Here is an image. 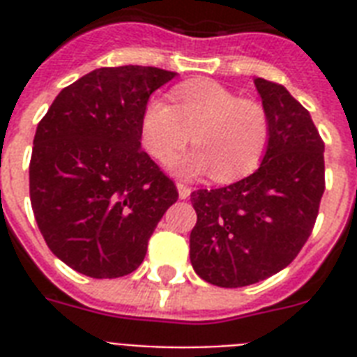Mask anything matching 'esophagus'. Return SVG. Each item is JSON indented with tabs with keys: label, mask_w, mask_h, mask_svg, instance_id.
<instances>
[{
	"label": "esophagus",
	"mask_w": 357,
	"mask_h": 357,
	"mask_svg": "<svg viewBox=\"0 0 357 357\" xmlns=\"http://www.w3.org/2000/svg\"><path fill=\"white\" fill-rule=\"evenodd\" d=\"M178 195H179V198H181V200H187V198L190 196V189L187 187V185L178 183Z\"/></svg>",
	"instance_id": "1"
}]
</instances>
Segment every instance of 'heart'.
Returning <instances> with one entry per match:
<instances>
[{
  "label": "heart",
  "mask_w": 357,
  "mask_h": 357,
  "mask_svg": "<svg viewBox=\"0 0 357 357\" xmlns=\"http://www.w3.org/2000/svg\"><path fill=\"white\" fill-rule=\"evenodd\" d=\"M174 105L155 98L140 120L142 146L157 161H168L190 139L195 150L170 162L181 178L213 172L218 181H234L254 172L271 139L268 114L217 81H190L172 91Z\"/></svg>",
  "instance_id": "1"
}]
</instances>
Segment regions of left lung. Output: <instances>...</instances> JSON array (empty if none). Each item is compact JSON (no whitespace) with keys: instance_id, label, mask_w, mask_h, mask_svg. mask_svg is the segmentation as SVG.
<instances>
[{"instance_id":"8db88e82","label":"left lung","mask_w":357,"mask_h":357,"mask_svg":"<svg viewBox=\"0 0 357 357\" xmlns=\"http://www.w3.org/2000/svg\"><path fill=\"white\" fill-rule=\"evenodd\" d=\"M271 139L259 168L222 189L190 195V263L218 287H244L283 271L315 226L324 192V142L285 86L255 77Z\"/></svg>"}]
</instances>
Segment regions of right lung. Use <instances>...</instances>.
<instances>
[{
	"label": "right lung",
	"instance_id": "1",
	"mask_svg": "<svg viewBox=\"0 0 357 357\" xmlns=\"http://www.w3.org/2000/svg\"><path fill=\"white\" fill-rule=\"evenodd\" d=\"M174 77L133 64L92 70L59 92L36 128L31 207L50 250L85 276L137 271L178 200L172 179L140 150L151 92Z\"/></svg>",
	"mask_w": 357,
	"mask_h": 357
}]
</instances>
